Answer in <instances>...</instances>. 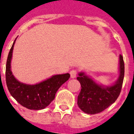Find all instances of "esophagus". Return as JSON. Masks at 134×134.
<instances>
[{
    "mask_svg": "<svg viewBox=\"0 0 134 134\" xmlns=\"http://www.w3.org/2000/svg\"><path fill=\"white\" fill-rule=\"evenodd\" d=\"M77 75V70L76 69H72L70 71V76L71 78H75Z\"/></svg>",
    "mask_w": 134,
    "mask_h": 134,
    "instance_id": "obj_1",
    "label": "esophagus"
}]
</instances>
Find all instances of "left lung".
I'll return each mask as SVG.
<instances>
[{
  "label": "left lung",
  "instance_id": "obj_1",
  "mask_svg": "<svg viewBox=\"0 0 134 134\" xmlns=\"http://www.w3.org/2000/svg\"><path fill=\"white\" fill-rule=\"evenodd\" d=\"M79 75L76 79L81 83V90L78 96V106L88 114L101 113L113 104L120 94L125 76L123 56L120 55V76L113 86H101L84 73H80Z\"/></svg>",
  "mask_w": 134,
  "mask_h": 134
}]
</instances>
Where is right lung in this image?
<instances>
[{
    "label": "right lung",
    "instance_id": "obj_1",
    "mask_svg": "<svg viewBox=\"0 0 134 134\" xmlns=\"http://www.w3.org/2000/svg\"><path fill=\"white\" fill-rule=\"evenodd\" d=\"M7 56L5 79L9 93L21 106L30 110H41L46 108L54 99L58 90L70 77L69 74L53 76L48 79L36 85L20 83L14 77L10 69L14 44Z\"/></svg>",
    "mask_w": 134,
    "mask_h": 134
}]
</instances>
